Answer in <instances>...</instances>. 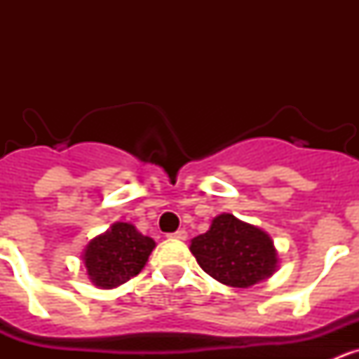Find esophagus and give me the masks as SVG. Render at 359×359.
Masks as SVG:
<instances>
[{
  "mask_svg": "<svg viewBox=\"0 0 359 359\" xmlns=\"http://www.w3.org/2000/svg\"><path fill=\"white\" fill-rule=\"evenodd\" d=\"M169 237L170 239H180V241H185L187 239V231L183 230H177V231H174V233H169Z\"/></svg>",
  "mask_w": 359,
  "mask_h": 359,
  "instance_id": "1",
  "label": "esophagus"
}]
</instances>
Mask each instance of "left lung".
<instances>
[{"mask_svg": "<svg viewBox=\"0 0 359 359\" xmlns=\"http://www.w3.org/2000/svg\"><path fill=\"white\" fill-rule=\"evenodd\" d=\"M190 252L203 271L231 287H250L277 269V250L271 237L236 215L214 217L207 233L194 237Z\"/></svg>", "mask_w": 359, "mask_h": 359, "instance_id": "8db88e82", "label": "left lung"}]
</instances>
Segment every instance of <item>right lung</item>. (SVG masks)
Listing matches in <instances>:
<instances>
[{
	"label": "right lung",
	"instance_id": "right-lung-1",
	"mask_svg": "<svg viewBox=\"0 0 359 359\" xmlns=\"http://www.w3.org/2000/svg\"><path fill=\"white\" fill-rule=\"evenodd\" d=\"M154 246L156 243L142 236L133 224L115 223L90 241L82 261L95 286L111 290L140 273Z\"/></svg>",
	"mask_w": 359,
	"mask_h": 359
}]
</instances>
